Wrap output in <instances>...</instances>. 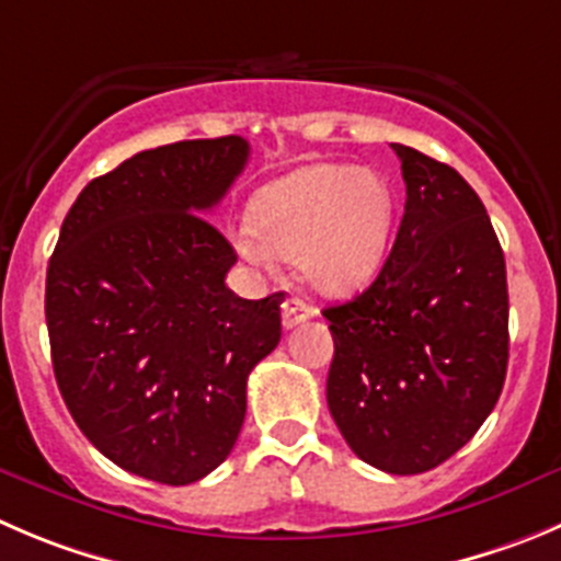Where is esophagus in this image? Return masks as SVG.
Here are the masks:
<instances>
[{
    "label": "esophagus",
    "instance_id": "esophagus-1",
    "mask_svg": "<svg viewBox=\"0 0 561 561\" xmlns=\"http://www.w3.org/2000/svg\"><path fill=\"white\" fill-rule=\"evenodd\" d=\"M311 306H308L306 300H300V297H289V300L284 302V328L291 330L297 328L300 322H306V319H311Z\"/></svg>",
    "mask_w": 561,
    "mask_h": 561
}]
</instances>
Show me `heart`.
I'll list each match as a JSON object with an SVG mask.
<instances>
[{
    "label": "heart",
    "mask_w": 561,
    "mask_h": 561,
    "mask_svg": "<svg viewBox=\"0 0 561 561\" xmlns=\"http://www.w3.org/2000/svg\"><path fill=\"white\" fill-rule=\"evenodd\" d=\"M393 215L386 175L357 164H308L255 192L233 244L255 266H270L275 255L297 261L311 289L346 297L380 272Z\"/></svg>",
    "instance_id": "b5f03b06"
}]
</instances>
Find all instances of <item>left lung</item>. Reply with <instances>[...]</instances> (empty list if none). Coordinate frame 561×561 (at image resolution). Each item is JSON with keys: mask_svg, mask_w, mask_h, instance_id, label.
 Returning <instances> with one entry per match:
<instances>
[{"mask_svg": "<svg viewBox=\"0 0 561 561\" xmlns=\"http://www.w3.org/2000/svg\"><path fill=\"white\" fill-rule=\"evenodd\" d=\"M408 186L375 284L324 308L335 355L328 408L380 471L424 473L477 435L510 360L506 266L477 192L449 164L393 142Z\"/></svg>", "mask_w": 561, "mask_h": 561, "instance_id": "obj_1", "label": "left lung"}]
</instances>
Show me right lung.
<instances>
[{"label": "right lung", "instance_id": "1", "mask_svg": "<svg viewBox=\"0 0 561 561\" xmlns=\"http://www.w3.org/2000/svg\"><path fill=\"white\" fill-rule=\"evenodd\" d=\"M248 140L140 151L90 181L46 270L51 366L73 421L124 471L190 484L237 444L248 375L280 341L284 291L242 300L206 220L244 170Z\"/></svg>", "mask_w": 561, "mask_h": 561}]
</instances>
